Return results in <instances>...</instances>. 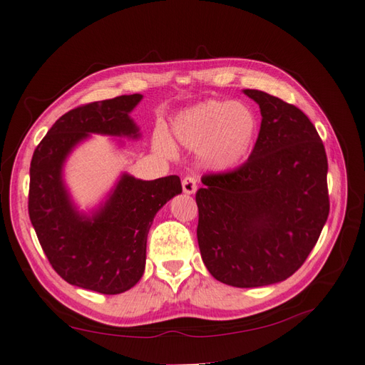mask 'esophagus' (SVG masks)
I'll list each match as a JSON object with an SVG mask.
<instances>
[{"label": "esophagus", "instance_id": "34e87169", "mask_svg": "<svg viewBox=\"0 0 365 365\" xmlns=\"http://www.w3.org/2000/svg\"><path fill=\"white\" fill-rule=\"evenodd\" d=\"M182 187H183V192H187V195H195L197 190V178L192 175H187L182 180Z\"/></svg>", "mask_w": 365, "mask_h": 365}]
</instances>
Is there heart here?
Returning <instances> with one entry per match:
<instances>
[{
  "mask_svg": "<svg viewBox=\"0 0 365 365\" xmlns=\"http://www.w3.org/2000/svg\"><path fill=\"white\" fill-rule=\"evenodd\" d=\"M177 143L190 150H205L215 168L227 169L242 163L259 133V119L250 106L232 100H207L177 115L173 123ZM155 149L173 152L169 139L157 133Z\"/></svg>",
  "mask_w": 365,
  "mask_h": 365,
  "instance_id": "obj_1",
  "label": "heart"
}]
</instances>
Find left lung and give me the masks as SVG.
I'll use <instances>...</instances> for the list:
<instances>
[{
  "mask_svg": "<svg viewBox=\"0 0 365 365\" xmlns=\"http://www.w3.org/2000/svg\"><path fill=\"white\" fill-rule=\"evenodd\" d=\"M262 123L245 165L202 177L197 243L210 274L240 289L285 281L329 215L328 158L314 123L294 105L245 89Z\"/></svg>",
  "mask_w": 365,
  "mask_h": 365,
  "instance_id": "obj_1",
  "label": "left lung"
}]
</instances>
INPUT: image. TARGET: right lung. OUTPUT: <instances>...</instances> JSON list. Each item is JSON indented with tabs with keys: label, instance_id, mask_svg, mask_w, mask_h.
Masks as SVG:
<instances>
[{
	"label": "right lung",
	"instance_id": "obj_1",
	"mask_svg": "<svg viewBox=\"0 0 365 365\" xmlns=\"http://www.w3.org/2000/svg\"><path fill=\"white\" fill-rule=\"evenodd\" d=\"M141 100V94L120 96L71 110L53 123L31 160L29 220L46 259L68 284L103 294L127 292L143 277L147 234L160 208L182 192L180 178L141 180L123 173L88 215L73 204L64 165L91 133L141 136L130 118Z\"/></svg>",
	"mask_w": 365,
	"mask_h": 365
}]
</instances>
